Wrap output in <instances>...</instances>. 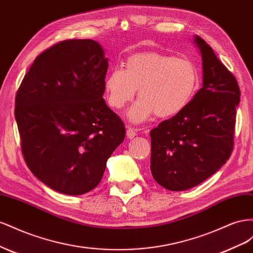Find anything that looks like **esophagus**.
<instances>
[{"label":"esophagus","instance_id":"obj_1","mask_svg":"<svg viewBox=\"0 0 253 253\" xmlns=\"http://www.w3.org/2000/svg\"><path fill=\"white\" fill-rule=\"evenodd\" d=\"M126 133H127V136L129 139H132L136 135V129H134L133 127H130V126H127Z\"/></svg>","mask_w":253,"mask_h":253}]
</instances>
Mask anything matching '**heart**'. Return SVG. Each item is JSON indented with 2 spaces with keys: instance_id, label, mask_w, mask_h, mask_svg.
I'll use <instances>...</instances> for the list:
<instances>
[{
  "instance_id": "b5f03b06",
  "label": "heart",
  "mask_w": 253,
  "mask_h": 253,
  "mask_svg": "<svg viewBox=\"0 0 253 253\" xmlns=\"http://www.w3.org/2000/svg\"><path fill=\"white\" fill-rule=\"evenodd\" d=\"M199 72L187 58L158 52L129 57L125 69H114L105 81L108 105L120 110L135 95L140 99L128 112L133 122L146 121L151 115L171 118L190 105L199 89Z\"/></svg>"
}]
</instances>
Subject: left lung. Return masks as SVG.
Listing matches in <instances>:
<instances>
[{"mask_svg":"<svg viewBox=\"0 0 253 253\" xmlns=\"http://www.w3.org/2000/svg\"><path fill=\"white\" fill-rule=\"evenodd\" d=\"M195 42L203 58V88L182 112L150 131L151 175L169 191L204 182L227 162L234 145L239 84L203 38L195 36Z\"/></svg>","mask_w":253,"mask_h":253,"instance_id":"8db88e82","label":"left lung"}]
</instances>
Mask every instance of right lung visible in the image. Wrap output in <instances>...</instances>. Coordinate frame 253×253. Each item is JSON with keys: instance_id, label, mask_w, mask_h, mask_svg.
I'll return each mask as SVG.
<instances>
[{"instance_id": "1", "label": "right lung", "mask_w": 253, "mask_h": 253, "mask_svg": "<svg viewBox=\"0 0 253 253\" xmlns=\"http://www.w3.org/2000/svg\"><path fill=\"white\" fill-rule=\"evenodd\" d=\"M91 39L42 52L16 95L14 117L28 169L57 192L82 195L100 182L125 126L103 98L108 59Z\"/></svg>"}]
</instances>
